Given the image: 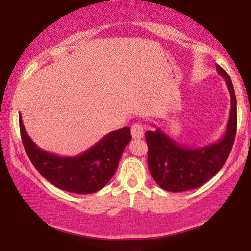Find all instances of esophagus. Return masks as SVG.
Listing matches in <instances>:
<instances>
[{
    "mask_svg": "<svg viewBox=\"0 0 251 251\" xmlns=\"http://www.w3.org/2000/svg\"><path fill=\"white\" fill-rule=\"evenodd\" d=\"M131 135L133 138H143L144 136V128L140 123H133L131 126Z\"/></svg>",
    "mask_w": 251,
    "mask_h": 251,
    "instance_id": "1",
    "label": "esophagus"
}]
</instances>
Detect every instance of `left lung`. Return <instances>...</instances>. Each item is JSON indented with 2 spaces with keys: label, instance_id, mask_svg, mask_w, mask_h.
<instances>
[{
  "label": "left lung",
  "instance_id": "obj_1",
  "mask_svg": "<svg viewBox=\"0 0 251 251\" xmlns=\"http://www.w3.org/2000/svg\"><path fill=\"white\" fill-rule=\"evenodd\" d=\"M216 68L231 95L227 126L218 142L191 147L177 143L160 128L145 132L150 173L163 190L184 192L201 187L218 173L229 155L236 133V98L228 74L219 65H216Z\"/></svg>",
  "mask_w": 251,
  "mask_h": 251
}]
</instances>
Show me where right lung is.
<instances>
[{"instance_id": "obj_1", "label": "right lung", "mask_w": 251, "mask_h": 251, "mask_svg": "<svg viewBox=\"0 0 251 251\" xmlns=\"http://www.w3.org/2000/svg\"><path fill=\"white\" fill-rule=\"evenodd\" d=\"M20 135L30 162L48 181L61 190L90 194L101 190L115 174L123 150L131 140L130 128L115 130L75 156H59L40 149L30 139L19 114Z\"/></svg>"}]
</instances>
